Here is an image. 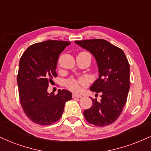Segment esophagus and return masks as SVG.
I'll list each match as a JSON object with an SVG mask.
<instances>
[{
	"label": "esophagus",
	"instance_id": "34e87169",
	"mask_svg": "<svg viewBox=\"0 0 151 151\" xmlns=\"http://www.w3.org/2000/svg\"><path fill=\"white\" fill-rule=\"evenodd\" d=\"M72 97L74 98V97H78V98H81L82 96L81 94H72Z\"/></svg>",
	"mask_w": 151,
	"mask_h": 151
}]
</instances>
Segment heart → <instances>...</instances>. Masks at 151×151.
<instances>
[{
	"instance_id": "heart-1",
	"label": "heart",
	"mask_w": 151,
	"mask_h": 151,
	"mask_svg": "<svg viewBox=\"0 0 151 151\" xmlns=\"http://www.w3.org/2000/svg\"><path fill=\"white\" fill-rule=\"evenodd\" d=\"M87 85V80L84 78H71L68 79L65 82V86L68 90L71 92H78L81 90V87H85Z\"/></svg>"
}]
</instances>
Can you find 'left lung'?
<instances>
[{
  "mask_svg": "<svg viewBox=\"0 0 151 151\" xmlns=\"http://www.w3.org/2000/svg\"><path fill=\"white\" fill-rule=\"evenodd\" d=\"M81 47L90 51L97 62L99 76L90 87L101 93V99H92V106L84 111L90 124L104 127L119 118L127 102L129 90V64L124 52L104 39L76 40Z\"/></svg>",
  "mask_w": 151,
  "mask_h": 151,
  "instance_id": "obj_1",
  "label": "left lung"
}]
</instances>
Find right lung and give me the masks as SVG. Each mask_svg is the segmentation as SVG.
Segmentation results:
<instances>
[{
  "mask_svg": "<svg viewBox=\"0 0 151 151\" xmlns=\"http://www.w3.org/2000/svg\"><path fill=\"white\" fill-rule=\"evenodd\" d=\"M70 42L46 40L31 45L20 58L17 74L21 106L29 120L40 125L57 122L64 112L65 104L72 99L71 92L59 90L49 94L47 88L56 73L57 60Z\"/></svg>",
  "mask_w": 151,
  "mask_h": 151,
  "instance_id": "right-lung-1",
  "label": "right lung"
}]
</instances>
